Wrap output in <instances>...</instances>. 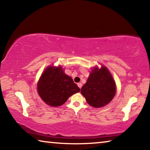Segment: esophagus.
<instances>
[{
  "label": "esophagus",
  "instance_id": "esophagus-1",
  "mask_svg": "<svg viewBox=\"0 0 150 150\" xmlns=\"http://www.w3.org/2000/svg\"><path fill=\"white\" fill-rule=\"evenodd\" d=\"M77 86L79 87V88H81V87H82L83 85H82V83H77Z\"/></svg>",
  "mask_w": 150,
  "mask_h": 150
}]
</instances>
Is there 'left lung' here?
I'll use <instances>...</instances> for the list:
<instances>
[{
  "label": "left lung",
  "mask_w": 150,
  "mask_h": 150,
  "mask_svg": "<svg viewBox=\"0 0 150 150\" xmlns=\"http://www.w3.org/2000/svg\"><path fill=\"white\" fill-rule=\"evenodd\" d=\"M116 84L107 68L95 67L90 73L87 83L81 93L88 104L95 108H100L112 100L116 93Z\"/></svg>",
  "instance_id": "8db88e82"
}]
</instances>
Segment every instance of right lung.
Segmentation results:
<instances>
[{"label": "right lung", "mask_w": 150, "mask_h": 150, "mask_svg": "<svg viewBox=\"0 0 150 150\" xmlns=\"http://www.w3.org/2000/svg\"><path fill=\"white\" fill-rule=\"evenodd\" d=\"M37 89L42 99L54 107L63 105L69 96L80 91L72 78L65 74L60 66L46 68L38 81Z\"/></svg>", "instance_id": "1"}]
</instances>
